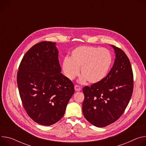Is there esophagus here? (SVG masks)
<instances>
[{"label":"esophagus","instance_id":"obj_1","mask_svg":"<svg viewBox=\"0 0 146 146\" xmlns=\"http://www.w3.org/2000/svg\"><path fill=\"white\" fill-rule=\"evenodd\" d=\"M74 90L76 91H80L82 89H81V87L78 86V85H75L74 86Z\"/></svg>","mask_w":146,"mask_h":146}]
</instances>
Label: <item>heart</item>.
<instances>
[{
  "label": "heart",
  "instance_id": "obj_1",
  "mask_svg": "<svg viewBox=\"0 0 146 146\" xmlns=\"http://www.w3.org/2000/svg\"><path fill=\"white\" fill-rule=\"evenodd\" d=\"M112 62L111 52L105 48L80 46L72 50L70 58H65L62 69L65 76L73 80L78 75L80 68V81L97 83L107 76Z\"/></svg>",
  "mask_w": 146,
  "mask_h": 146
}]
</instances>
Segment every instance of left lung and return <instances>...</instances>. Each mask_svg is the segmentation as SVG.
<instances>
[{"label": "left lung", "mask_w": 146, "mask_h": 146, "mask_svg": "<svg viewBox=\"0 0 146 146\" xmlns=\"http://www.w3.org/2000/svg\"><path fill=\"white\" fill-rule=\"evenodd\" d=\"M115 57L113 67L104 79L83 88V113L98 127L107 126L121 116L133 90V74L129 59L120 48L111 45Z\"/></svg>", "instance_id": "1"}]
</instances>
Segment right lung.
I'll return each instance as SVG.
<instances>
[{
	"instance_id": "obj_1",
	"label": "right lung",
	"mask_w": 146,
	"mask_h": 146,
	"mask_svg": "<svg viewBox=\"0 0 146 146\" xmlns=\"http://www.w3.org/2000/svg\"><path fill=\"white\" fill-rule=\"evenodd\" d=\"M56 43L42 41L23 56L17 82L23 107L35 122L49 126L63 117L74 92V85L61 73Z\"/></svg>"
}]
</instances>
